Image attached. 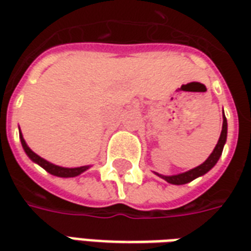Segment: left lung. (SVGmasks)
<instances>
[{"label": "left lung", "mask_w": 251, "mask_h": 251, "mask_svg": "<svg viewBox=\"0 0 251 251\" xmlns=\"http://www.w3.org/2000/svg\"><path fill=\"white\" fill-rule=\"evenodd\" d=\"M226 138H227V120L226 117H225V113H223V125H222V133L221 137H219V141L216 144L215 149L212 151V153L210 154V157L205 160L204 163L199 165V167H196V168L191 169L188 172H184V174H179V175H174V176H163V175H158L156 174L160 177H163L165 181H168L171 184L175 185H181V184H187L189 181H192L196 177H199V176H203L204 174H207L208 171H210L216 163H218V160L221 157L222 152H223V147H225V144H226Z\"/></svg>", "instance_id": "obj_1"}]
</instances>
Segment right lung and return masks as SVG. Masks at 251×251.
Returning <instances> with one entry per match:
<instances>
[{
  "mask_svg": "<svg viewBox=\"0 0 251 251\" xmlns=\"http://www.w3.org/2000/svg\"><path fill=\"white\" fill-rule=\"evenodd\" d=\"M20 140H21V145L24 148L25 153L28 154V157H29L33 163L39 164L41 168H44L48 174L53 175V176H57V177H75V176L83 174L84 171H87V169L90 168L88 165H86V167H79V168H63V167L55 165V164H52L50 163V161L44 160V158H41L40 156H37V154L26 145V142H25L24 137L21 134V131H20Z\"/></svg>",
  "mask_w": 251,
  "mask_h": 251,
  "instance_id": "right-lung-1",
  "label": "right lung"
}]
</instances>
